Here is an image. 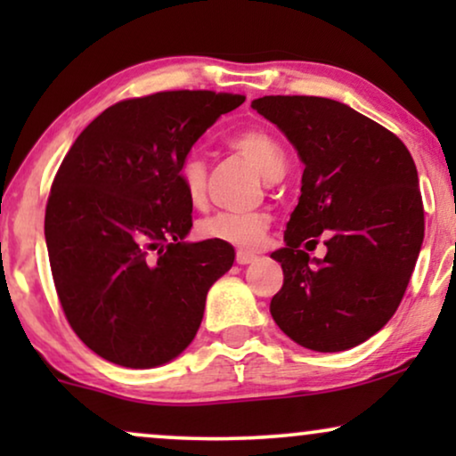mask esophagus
I'll return each instance as SVG.
<instances>
[{
	"label": "esophagus",
	"instance_id": "esophagus-1",
	"mask_svg": "<svg viewBox=\"0 0 456 456\" xmlns=\"http://www.w3.org/2000/svg\"><path fill=\"white\" fill-rule=\"evenodd\" d=\"M259 257L257 255L248 253V251H236V264L240 265H247V264H253V261H257Z\"/></svg>",
	"mask_w": 456,
	"mask_h": 456
}]
</instances>
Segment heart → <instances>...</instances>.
I'll list each match as a JSON object with an SVG mask.
<instances>
[{"mask_svg": "<svg viewBox=\"0 0 456 456\" xmlns=\"http://www.w3.org/2000/svg\"><path fill=\"white\" fill-rule=\"evenodd\" d=\"M228 147L247 158L265 178L284 172V153L276 139L264 128L247 126L228 136ZM178 183L192 208H201L208 199V166L197 155H186L178 166ZM270 226L265 211H216L197 224L203 240L232 247H255Z\"/></svg>", "mask_w": 456, "mask_h": 456, "instance_id": "obj_1", "label": "heart"}]
</instances>
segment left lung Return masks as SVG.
I'll list each match as a JSON object with an SVG mask.
<instances>
[{"label":"left lung","mask_w":456,"mask_h":456,"mask_svg":"<svg viewBox=\"0 0 456 456\" xmlns=\"http://www.w3.org/2000/svg\"><path fill=\"white\" fill-rule=\"evenodd\" d=\"M251 108L305 164L286 247L272 253L284 272L273 322L311 351L357 346L395 315L415 270L426 228L415 161L395 133L334 99L267 95ZM320 235L329 253L311 265L300 247Z\"/></svg>","instance_id":"8db88e82"}]
</instances>
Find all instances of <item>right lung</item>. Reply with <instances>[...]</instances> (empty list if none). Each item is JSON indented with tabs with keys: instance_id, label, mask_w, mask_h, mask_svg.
<instances>
[{
	"instance_id": "obj_1",
	"label": "right lung",
	"mask_w": 456,
	"mask_h": 456,
	"mask_svg": "<svg viewBox=\"0 0 456 456\" xmlns=\"http://www.w3.org/2000/svg\"><path fill=\"white\" fill-rule=\"evenodd\" d=\"M245 95L161 91L99 114L66 153L45 208L49 265L80 340L116 365L176 357L201 326L211 284L234 261L224 242H184L192 205L178 166Z\"/></svg>"
}]
</instances>
